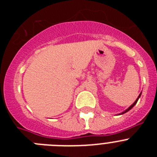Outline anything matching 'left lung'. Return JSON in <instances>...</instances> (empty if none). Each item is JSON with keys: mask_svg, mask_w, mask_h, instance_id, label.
I'll return each instance as SVG.
<instances>
[{"mask_svg": "<svg viewBox=\"0 0 157 157\" xmlns=\"http://www.w3.org/2000/svg\"><path fill=\"white\" fill-rule=\"evenodd\" d=\"M141 94H139V96H138V98H137V100H136V101H134V103H133V104H132V105H130V107H129V108H128V109H127V110H125V111H124V112H122V113H120V115H122V114H124V113H126V112H128V111H130V109H132L133 107H134V105H136V104H137V102H138V99H139V98H140V97H141Z\"/></svg>", "mask_w": 157, "mask_h": 157, "instance_id": "8db88e82", "label": "left lung"}]
</instances>
